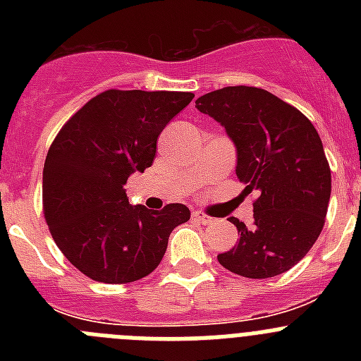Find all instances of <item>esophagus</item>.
<instances>
[{"label": "esophagus", "mask_w": 361, "mask_h": 361, "mask_svg": "<svg viewBox=\"0 0 361 361\" xmlns=\"http://www.w3.org/2000/svg\"><path fill=\"white\" fill-rule=\"evenodd\" d=\"M193 220H197L200 224H209V222H213L212 216L204 215L202 212H193Z\"/></svg>", "instance_id": "34e87169"}]
</instances>
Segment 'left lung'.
<instances>
[{
  "label": "left lung",
  "mask_w": 361,
  "mask_h": 361,
  "mask_svg": "<svg viewBox=\"0 0 361 361\" xmlns=\"http://www.w3.org/2000/svg\"><path fill=\"white\" fill-rule=\"evenodd\" d=\"M237 149L242 193L258 191L251 228L231 216L238 242L219 262L245 279H271L307 255L324 228L331 170L311 121L271 92L226 86L195 101Z\"/></svg>",
  "instance_id": "1"
}]
</instances>
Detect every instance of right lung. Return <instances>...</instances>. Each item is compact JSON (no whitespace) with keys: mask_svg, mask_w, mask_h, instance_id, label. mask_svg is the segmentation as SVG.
Returning a JSON list of instances; mask_svg holds the SVG:
<instances>
[{"mask_svg":"<svg viewBox=\"0 0 361 361\" xmlns=\"http://www.w3.org/2000/svg\"><path fill=\"white\" fill-rule=\"evenodd\" d=\"M191 99V92L106 90L54 139L43 168L44 219L57 247L92 280L145 279L171 231L190 220L184 204L132 206L124 184L152 166L157 137Z\"/></svg>","mask_w":361,"mask_h":361,"instance_id":"obj_1","label":"right lung"}]
</instances>
